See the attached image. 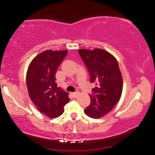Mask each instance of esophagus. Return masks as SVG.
Segmentation results:
<instances>
[{"label": "esophagus", "mask_w": 155, "mask_h": 155, "mask_svg": "<svg viewBox=\"0 0 155 155\" xmlns=\"http://www.w3.org/2000/svg\"><path fill=\"white\" fill-rule=\"evenodd\" d=\"M71 94H72L73 96L76 98V97H77L78 96H79V92H74V93H71Z\"/></svg>", "instance_id": "1"}]
</instances>
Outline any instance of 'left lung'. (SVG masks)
Wrapping results in <instances>:
<instances>
[{"label": "left lung", "mask_w": 155, "mask_h": 155, "mask_svg": "<svg viewBox=\"0 0 155 155\" xmlns=\"http://www.w3.org/2000/svg\"><path fill=\"white\" fill-rule=\"evenodd\" d=\"M80 57L87 68L91 81L96 83L91 96V104L84 113L93 118L104 117L113 110L121 96L123 79L117 59L100 48L80 49Z\"/></svg>", "instance_id": "obj_1"}]
</instances>
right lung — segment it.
<instances>
[{
	"label": "right lung",
	"instance_id": "add662e5",
	"mask_svg": "<svg viewBox=\"0 0 155 155\" xmlns=\"http://www.w3.org/2000/svg\"><path fill=\"white\" fill-rule=\"evenodd\" d=\"M68 51L47 50L32 59L28 68L26 84L32 102L40 113L55 118L64 113L68 93L57 87L55 74Z\"/></svg>",
	"mask_w": 155,
	"mask_h": 155
}]
</instances>
